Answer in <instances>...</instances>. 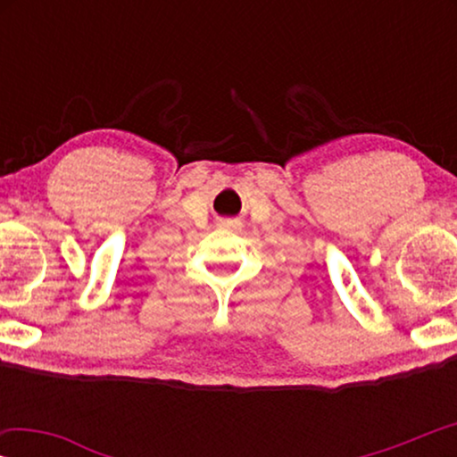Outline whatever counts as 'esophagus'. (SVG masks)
<instances>
[{"label": "esophagus", "instance_id": "34e87169", "mask_svg": "<svg viewBox=\"0 0 457 457\" xmlns=\"http://www.w3.org/2000/svg\"><path fill=\"white\" fill-rule=\"evenodd\" d=\"M218 227L222 230H241V220L239 218H222L218 220Z\"/></svg>", "mask_w": 457, "mask_h": 457}]
</instances>
